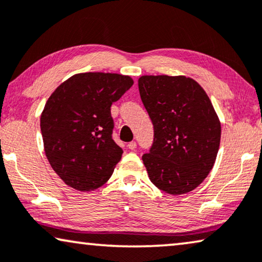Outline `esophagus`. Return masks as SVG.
I'll return each instance as SVG.
<instances>
[{
	"label": "esophagus",
	"instance_id": "34e87169",
	"mask_svg": "<svg viewBox=\"0 0 262 262\" xmlns=\"http://www.w3.org/2000/svg\"><path fill=\"white\" fill-rule=\"evenodd\" d=\"M128 148L132 149V150H134L136 148V142L135 141H132V142L128 143Z\"/></svg>",
	"mask_w": 262,
	"mask_h": 262
}]
</instances>
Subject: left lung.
Masks as SVG:
<instances>
[{
    "label": "left lung",
    "instance_id": "left-lung-1",
    "mask_svg": "<svg viewBox=\"0 0 262 262\" xmlns=\"http://www.w3.org/2000/svg\"><path fill=\"white\" fill-rule=\"evenodd\" d=\"M139 91L154 128L153 145L142 156L150 182L169 194L190 192L211 171L220 148L211 101L185 76H142Z\"/></svg>",
    "mask_w": 262,
    "mask_h": 262
}]
</instances>
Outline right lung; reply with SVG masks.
<instances>
[{
	"instance_id": "1",
	"label": "right lung",
	"mask_w": 262,
	"mask_h": 262,
	"mask_svg": "<svg viewBox=\"0 0 262 262\" xmlns=\"http://www.w3.org/2000/svg\"><path fill=\"white\" fill-rule=\"evenodd\" d=\"M133 84L117 73H78L47 99L40 117L43 147L66 185L91 191L112 177L123 150L113 140L110 106Z\"/></svg>"
}]
</instances>
